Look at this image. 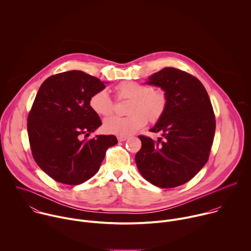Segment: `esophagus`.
<instances>
[{
  "mask_svg": "<svg viewBox=\"0 0 251 251\" xmlns=\"http://www.w3.org/2000/svg\"><path fill=\"white\" fill-rule=\"evenodd\" d=\"M117 139H118V141L119 142H124V141H126L127 139H128V137H117Z\"/></svg>",
  "mask_w": 251,
  "mask_h": 251,
  "instance_id": "obj_1",
  "label": "esophagus"
}]
</instances>
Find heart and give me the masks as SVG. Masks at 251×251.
I'll use <instances>...</instances> for the list:
<instances>
[{
    "label": "heart",
    "instance_id": "obj_1",
    "mask_svg": "<svg viewBox=\"0 0 251 251\" xmlns=\"http://www.w3.org/2000/svg\"><path fill=\"white\" fill-rule=\"evenodd\" d=\"M118 100H130L127 117H110L103 123V130L111 135L128 137L144 128L147 120L158 122L165 114L169 97L162 89H151L147 83L126 80L115 87ZM90 108L100 117H108L114 112V101L105 90L94 93L89 100Z\"/></svg>",
    "mask_w": 251,
    "mask_h": 251
}]
</instances>
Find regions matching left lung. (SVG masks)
<instances>
[{
	"label": "left lung",
	"instance_id": "left-lung-1",
	"mask_svg": "<svg viewBox=\"0 0 251 251\" xmlns=\"http://www.w3.org/2000/svg\"><path fill=\"white\" fill-rule=\"evenodd\" d=\"M149 85L168 94L163 117L150 131L163 138L153 141L140 135L135 155L143 177L160 188H174L192 179L209 159L216 118L206 89L194 75L166 67L150 76Z\"/></svg>",
	"mask_w": 251,
	"mask_h": 251
}]
</instances>
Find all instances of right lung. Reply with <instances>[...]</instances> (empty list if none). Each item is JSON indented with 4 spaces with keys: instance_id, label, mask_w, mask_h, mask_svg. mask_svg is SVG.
Returning <instances> with one entry per match:
<instances>
[{
    "instance_id": "obj_1",
    "label": "right lung",
    "mask_w": 251,
    "mask_h": 251,
    "mask_svg": "<svg viewBox=\"0 0 251 251\" xmlns=\"http://www.w3.org/2000/svg\"><path fill=\"white\" fill-rule=\"evenodd\" d=\"M104 89L100 78L76 70L53 75L39 88L27 116L28 140L34 160L54 180L68 185L89 180L117 144L114 135L86 139L101 125L89 100Z\"/></svg>"
}]
</instances>
